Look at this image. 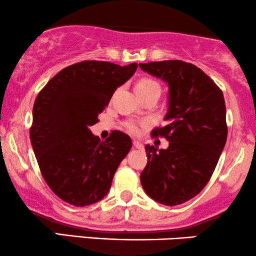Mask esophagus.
<instances>
[{
	"label": "esophagus",
	"mask_w": 256,
	"mask_h": 256,
	"mask_svg": "<svg viewBox=\"0 0 256 256\" xmlns=\"http://www.w3.org/2000/svg\"><path fill=\"white\" fill-rule=\"evenodd\" d=\"M134 146L137 148V149H143L144 146L140 143V140H134Z\"/></svg>",
	"instance_id": "esophagus-1"
}]
</instances>
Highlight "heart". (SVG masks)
I'll use <instances>...</instances> for the list:
<instances>
[{"label":"heart","instance_id":"obj_1","mask_svg":"<svg viewBox=\"0 0 256 256\" xmlns=\"http://www.w3.org/2000/svg\"><path fill=\"white\" fill-rule=\"evenodd\" d=\"M150 90H160V84L152 78H144L140 80L136 84V92L137 93H146V92ZM128 130L132 132V134H137L138 132V125L136 122H128Z\"/></svg>","mask_w":256,"mask_h":256}]
</instances>
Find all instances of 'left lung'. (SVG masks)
I'll use <instances>...</instances> for the list:
<instances>
[{
	"mask_svg": "<svg viewBox=\"0 0 256 256\" xmlns=\"http://www.w3.org/2000/svg\"><path fill=\"white\" fill-rule=\"evenodd\" d=\"M140 68L169 88L166 125L152 132L154 137L167 138L169 146H146L142 186L160 204L180 205L202 192L226 146L223 93L202 69L186 62H150Z\"/></svg>",
	"mask_w": 256,
	"mask_h": 256,
	"instance_id": "1",
	"label": "left lung"
}]
</instances>
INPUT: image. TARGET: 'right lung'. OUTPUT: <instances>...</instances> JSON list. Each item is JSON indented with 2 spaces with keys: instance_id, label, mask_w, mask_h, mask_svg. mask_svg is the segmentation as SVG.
I'll return each mask as SVG.
<instances>
[{
  "instance_id": "right-lung-1",
  "label": "right lung",
  "mask_w": 256,
  "mask_h": 256,
  "mask_svg": "<svg viewBox=\"0 0 256 256\" xmlns=\"http://www.w3.org/2000/svg\"><path fill=\"white\" fill-rule=\"evenodd\" d=\"M136 70L137 63L80 62L60 70L36 96L30 143L46 184L66 202L83 208L108 193L131 138L113 131L101 142L89 128Z\"/></svg>"
}]
</instances>
